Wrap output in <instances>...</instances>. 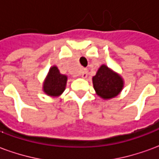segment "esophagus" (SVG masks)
<instances>
[{
	"mask_svg": "<svg viewBox=\"0 0 159 159\" xmlns=\"http://www.w3.org/2000/svg\"><path fill=\"white\" fill-rule=\"evenodd\" d=\"M80 76H82L83 78H86L88 76V70L87 69H83L80 72Z\"/></svg>",
	"mask_w": 159,
	"mask_h": 159,
	"instance_id": "1",
	"label": "esophagus"
}]
</instances>
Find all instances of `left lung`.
Instances as JSON below:
<instances>
[{
  "instance_id": "left-lung-1",
  "label": "left lung",
  "mask_w": 159,
  "mask_h": 159,
  "mask_svg": "<svg viewBox=\"0 0 159 159\" xmlns=\"http://www.w3.org/2000/svg\"><path fill=\"white\" fill-rule=\"evenodd\" d=\"M93 84L97 94L106 100L117 96L123 87L121 76L104 65L93 77Z\"/></svg>"
}]
</instances>
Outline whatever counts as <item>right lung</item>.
<instances>
[{
  "label": "right lung",
  "mask_w": 159,
  "mask_h": 159,
  "mask_svg": "<svg viewBox=\"0 0 159 159\" xmlns=\"http://www.w3.org/2000/svg\"><path fill=\"white\" fill-rule=\"evenodd\" d=\"M66 81L67 76L60 74L59 69L56 66H52L49 70L48 76L46 78L43 85V90L48 95L58 96L61 94L66 89Z\"/></svg>",
  "instance_id": "1"
}]
</instances>
